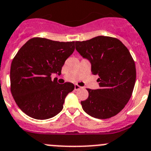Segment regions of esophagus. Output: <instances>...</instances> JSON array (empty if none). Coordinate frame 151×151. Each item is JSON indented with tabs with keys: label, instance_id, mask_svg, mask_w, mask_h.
<instances>
[{
	"label": "esophagus",
	"instance_id": "obj_1",
	"mask_svg": "<svg viewBox=\"0 0 151 151\" xmlns=\"http://www.w3.org/2000/svg\"><path fill=\"white\" fill-rule=\"evenodd\" d=\"M80 88H81V87L80 86H78V85H74V90L77 91Z\"/></svg>",
	"mask_w": 151,
	"mask_h": 151
}]
</instances>
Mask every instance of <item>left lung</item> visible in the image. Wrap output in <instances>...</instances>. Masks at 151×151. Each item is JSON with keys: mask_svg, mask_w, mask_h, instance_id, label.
Segmentation results:
<instances>
[{"mask_svg": "<svg viewBox=\"0 0 151 151\" xmlns=\"http://www.w3.org/2000/svg\"><path fill=\"white\" fill-rule=\"evenodd\" d=\"M76 50L99 75V88H87L88 97L83 109L96 119H108L120 112L129 101L136 82L135 63L126 46L111 37L98 36L75 42Z\"/></svg>", "mask_w": 151, "mask_h": 151, "instance_id": "8db88e82", "label": "left lung"}]
</instances>
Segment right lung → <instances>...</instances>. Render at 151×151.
<instances>
[{
    "instance_id": "obj_1",
    "label": "right lung",
    "mask_w": 151,
    "mask_h": 151,
    "mask_svg": "<svg viewBox=\"0 0 151 151\" xmlns=\"http://www.w3.org/2000/svg\"><path fill=\"white\" fill-rule=\"evenodd\" d=\"M74 51V42L41 37L28 40L13 59L10 69L11 92L23 113L36 119H47L63 108L71 83L59 84L51 75L61 74L65 61Z\"/></svg>"
}]
</instances>
